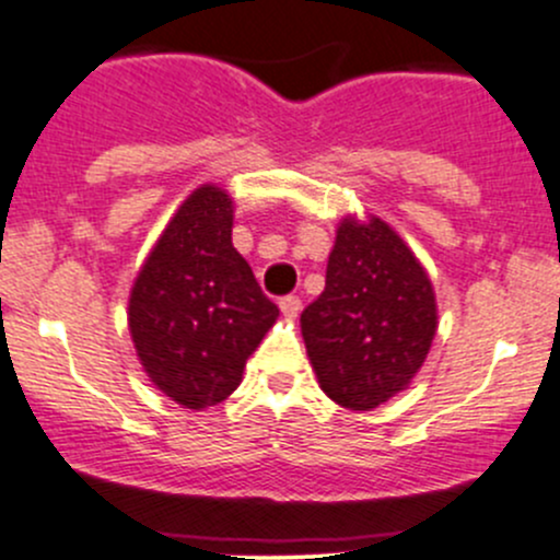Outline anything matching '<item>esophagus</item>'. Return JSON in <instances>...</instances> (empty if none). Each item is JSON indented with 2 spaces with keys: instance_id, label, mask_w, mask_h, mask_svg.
I'll list each match as a JSON object with an SVG mask.
<instances>
[{
  "instance_id": "esophagus-1",
  "label": "esophagus",
  "mask_w": 560,
  "mask_h": 560,
  "mask_svg": "<svg viewBox=\"0 0 560 560\" xmlns=\"http://www.w3.org/2000/svg\"><path fill=\"white\" fill-rule=\"evenodd\" d=\"M301 306H303V303H301V298H298V295H284L279 301L281 314H284L287 319H295V316L301 314Z\"/></svg>"
}]
</instances>
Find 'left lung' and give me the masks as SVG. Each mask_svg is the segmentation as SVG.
<instances>
[{
	"mask_svg": "<svg viewBox=\"0 0 560 560\" xmlns=\"http://www.w3.org/2000/svg\"><path fill=\"white\" fill-rule=\"evenodd\" d=\"M327 398L371 411L411 382L436 336V298L422 265L382 219H343L325 290L301 314Z\"/></svg>",
	"mask_w": 560,
	"mask_h": 560,
	"instance_id": "8db88e82",
	"label": "left lung"
}]
</instances>
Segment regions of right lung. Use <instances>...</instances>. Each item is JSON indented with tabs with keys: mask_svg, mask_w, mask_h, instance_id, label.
Here are the masks:
<instances>
[{
	"mask_svg": "<svg viewBox=\"0 0 560 560\" xmlns=\"http://www.w3.org/2000/svg\"><path fill=\"white\" fill-rule=\"evenodd\" d=\"M276 316L233 248V200L211 184L191 191L129 295V332L149 380L186 409L222 404Z\"/></svg>",
	"mask_w": 560,
	"mask_h": 560,
	"instance_id": "obj_1",
	"label": "right lung"
}]
</instances>
